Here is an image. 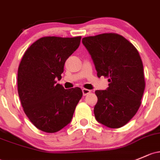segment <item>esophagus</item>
Segmentation results:
<instances>
[{"label":"esophagus","mask_w":160,"mask_h":160,"mask_svg":"<svg viewBox=\"0 0 160 160\" xmlns=\"http://www.w3.org/2000/svg\"><path fill=\"white\" fill-rule=\"evenodd\" d=\"M82 91H83V94L84 96L87 95V94H89V93H90V90H88V89H85V88H83V90H82Z\"/></svg>","instance_id":"obj_1"}]
</instances>
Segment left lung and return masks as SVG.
I'll return each mask as SVG.
<instances>
[{"mask_svg":"<svg viewBox=\"0 0 160 160\" xmlns=\"http://www.w3.org/2000/svg\"><path fill=\"white\" fill-rule=\"evenodd\" d=\"M93 59L97 77L108 78L109 87L96 90L94 115L100 123L120 128L137 113L141 104L145 79L137 48L118 33H105L82 39Z\"/></svg>","mask_w":160,"mask_h":160,"instance_id":"left-lung-1","label":"left lung"}]
</instances>
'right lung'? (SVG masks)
Listing matches in <instances>:
<instances>
[{"label":"right lung","mask_w":160,"mask_h":160,"mask_svg":"<svg viewBox=\"0 0 160 160\" xmlns=\"http://www.w3.org/2000/svg\"><path fill=\"white\" fill-rule=\"evenodd\" d=\"M81 37H43L23 53L18 72V91L30 121L40 130L56 132L71 121L83 92L65 90L61 79L67 58L78 48Z\"/></svg>","instance_id":"right-lung-1"}]
</instances>
